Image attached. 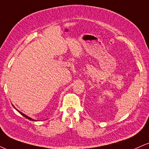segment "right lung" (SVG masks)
<instances>
[{"instance_id": "add662e5", "label": "right lung", "mask_w": 149, "mask_h": 149, "mask_svg": "<svg viewBox=\"0 0 149 149\" xmlns=\"http://www.w3.org/2000/svg\"><path fill=\"white\" fill-rule=\"evenodd\" d=\"M18 112H19V111H18ZM19 113H21V115H23V116H24V117H25V118H27V119H30V120H32V121H34V119H32V118H30V117H27V115H24V114H23V113H21V112H19Z\"/></svg>"}]
</instances>
